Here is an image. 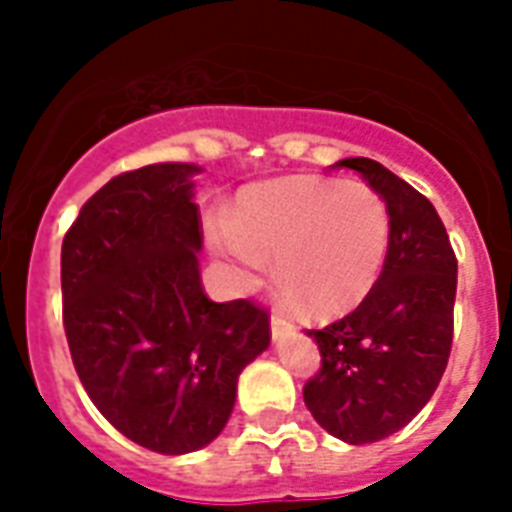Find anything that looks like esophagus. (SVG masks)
<instances>
[{
  "mask_svg": "<svg viewBox=\"0 0 512 512\" xmlns=\"http://www.w3.org/2000/svg\"><path fill=\"white\" fill-rule=\"evenodd\" d=\"M292 332V324L287 319H281V316H273L271 319V337L273 340H281V337Z\"/></svg>",
  "mask_w": 512,
  "mask_h": 512,
  "instance_id": "esophagus-1",
  "label": "esophagus"
}]
</instances>
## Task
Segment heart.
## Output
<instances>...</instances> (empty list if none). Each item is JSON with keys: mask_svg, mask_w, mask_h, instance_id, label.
I'll return each instance as SVG.
<instances>
[{"mask_svg": "<svg viewBox=\"0 0 512 512\" xmlns=\"http://www.w3.org/2000/svg\"><path fill=\"white\" fill-rule=\"evenodd\" d=\"M209 244L255 287L273 260L284 300L313 316L353 311L380 279L390 247V209L364 183L297 175L249 188L231 220L209 223Z\"/></svg>", "mask_w": 512, "mask_h": 512, "instance_id": "b5f03b06", "label": "heart"}]
</instances>
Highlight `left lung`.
I'll return each instance as SVG.
<instances>
[{
    "mask_svg": "<svg viewBox=\"0 0 512 512\" xmlns=\"http://www.w3.org/2000/svg\"><path fill=\"white\" fill-rule=\"evenodd\" d=\"M390 209V247L356 311L308 337L321 369L305 382L313 420L345 444L401 430L436 393L452 353L457 257L436 207L374 159H342Z\"/></svg>",
    "mask_w": 512,
    "mask_h": 512,
    "instance_id": "obj_1",
    "label": "left lung"
}]
</instances>
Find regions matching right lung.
Returning <instances> with one entry per match:
<instances>
[{"instance_id": "1", "label": "right lung", "mask_w": 512, "mask_h": 512, "mask_svg": "<svg viewBox=\"0 0 512 512\" xmlns=\"http://www.w3.org/2000/svg\"><path fill=\"white\" fill-rule=\"evenodd\" d=\"M196 164L111 177L60 249L63 327L76 374L119 433L159 454L220 436L241 369L271 345V313L201 289Z\"/></svg>"}]
</instances>
